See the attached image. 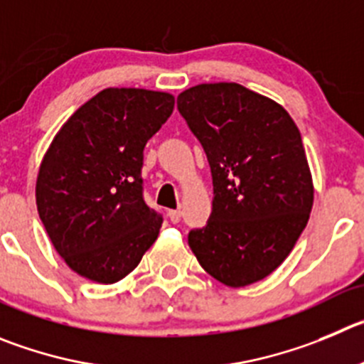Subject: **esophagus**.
I'll return each mask as SVG.
<instances>
[{"label": "esophagus", "mask_w": 364, "mask_h": 364, "mask_svg": "<svg viewBox=\"0 0 364 364\" xmlns=\"http://www.w3.org/2000/svg\"><path fill=\"white\" fill-rule=\"evenodd\" d=\"M168 219H171V223H179L181 220V212L179 210H168Z\"/></svg>", "instance_id": "obj_1"}]
</instances>
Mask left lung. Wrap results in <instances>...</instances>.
I'll list each match as a JSON object with an SVG mask.
<instances>
[{"label": "left lung", "instance_id": "left-lung-1", "mask_svg": "<svg viewBox=\"0 0 364 364\" xmlns=\"http://www.w3.org/2000/svg\"><path fill=\"white\" fill-rule=\"evenodd\" d=\"M213 179L212 213L188 233L203 269L228 287L273 273L293 251L314 201L311 168L289 113L235 82L199 84L178 97Z\"/></svg>", "mask_w": 364, "mask_h": 364}]
</instances>
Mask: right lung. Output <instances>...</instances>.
<instances>
[{
  "label": "right lung",
  "instance_id": "right-lung-1",
  "mask_svg": "<svg viewBox=\"0 0 364 364\" xmlns=\"http://www.w3.org/2000/svg\"><path fill=\"white\" fill-rule=\"evenodd\" d=\"M174 111V97L107 87L59 129L39 166L37 212L57 253L98 284L127 277L158 239L161 215L144 201L145 144Z\"/></svg>",
  "mask_w": 364,
  "mask_h": 364
}]
</instances>
